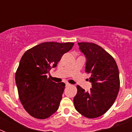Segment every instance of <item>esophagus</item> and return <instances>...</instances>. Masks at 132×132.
I'll return each instance as SVG.
<instances>
[{"label": "esophagus", "instance_id": "obj_1", "mask_svg": "<svg viewBox=\"0 0 132 132\" xmlns=\"http://www.w3.org/2000/svg\"><path fill=\"white\" fill-rule=\"evenodd\" d=\"M65 86H66V87H69V86H71V84H69V83H68V82H67V83L65 84Z\"/></svg>", "mask_w": 132, "mask_h": 132}]
</instances>
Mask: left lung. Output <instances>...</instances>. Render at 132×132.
Instances as JSON below:
<instances>
[{
    "instance_id": "1",
    "label": "left lung",
    "mask_w": 132,
    "mask_h": 132,
    "mask_svg": "<svg viewBox=\"0 0 132 132\" xmlns=\"http://www.w3.org/2000/svg\"><path fill=\"white\" fill-rule=\"evenodd\" d=\"M87 58L86 70L90 73L92 88L86 92L77 85L74 97L75 108L82 116L95 118L102 116L112 106L120 89L117 64L111 55L93 43H78Z\"/></svg>"
}]
</instances>
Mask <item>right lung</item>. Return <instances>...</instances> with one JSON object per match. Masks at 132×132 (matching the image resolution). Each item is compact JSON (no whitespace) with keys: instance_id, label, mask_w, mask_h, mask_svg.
Wrapping results in <instances>:
<instances>
[{"instance_id":"obj_1","label":"right lung","mask_w":132,"mask_h":132,"mask_svg":"<svg viewBox=\"0 0 132 132\" xmlns=\"http://www.w3.org/2000/svg\"><path fill=\"white\" fill-rule=\"evenodd\" d=\"M74 43L44 42L24 53L15 79L20 101L30 115L46 119L59 108L65 84L55 83L46 75L57 66Z\"/></svg>"}]
</instances>
